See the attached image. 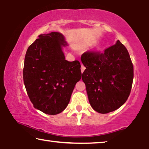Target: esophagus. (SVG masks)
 <instances>
[{
  "instance_id": "obj_1",
  "label": "esophagus",
  "mask_w": 149,
  "mask_h": 149,
  "mask_svg": "<svg viewBox=\"0 0 149 149\" xmlns=\"http://www.w3.org/2000/svg\"><path fill=\"white\" fill-rule=\"evenodd\" d=\"M85 70V67L84 66V65L81 64V73L84 72Z\"/></svg>"
}]
</instances>
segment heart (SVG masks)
<instances>
[{"mask_svg":"<svg viewBox=\"0 0 149 149\" xmlns=\"http://www.w3.org/2000/svg\"><path fill=\"white\" fill-rule=\"evenodd\" d=\"M103 49V47L101 45H97V47H96L95 48V51L97 52H100L102 50V49Z\"/></svg>","mask_w":149,"mask_h":149,"instance_id":"1","label":"heart"}]
</instances>
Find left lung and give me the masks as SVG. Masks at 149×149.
<instances>
[{
  "instance_id": "1",
  "label": "left lung",
  "mask_w": 149,
  "mask_h": 149,
  "mask_svg": "<svg viewBox=\"0 0 149 149\" xmlns=\"http://www.w3.org/2000/svg\"><path fill=\"white\" fill-rule=\"evenodd\" d=\"M86 68L82 80L93 110L107 114L127 100L133 79V66L129 52L118 40L104 53L86 52L81 56Z\"/></svg>"
}]
</instances>
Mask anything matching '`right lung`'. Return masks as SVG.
I'll use <instances>...</instances> for the list:
<instances>
[{"instance_id":"add662e5","label":"right lung","mask_w":149,"mask_h":149,"mask_svg":"<svg viewBox=\"0 0 149 149\" xmlns=\"http://www.w3.org/2000/svg\"><path fill=\"white\" fill-rule=\"evenodd\" d=\"M27 50L23 78L35 108L56 115L67 107L76 83L81 78L78 60H65L62 49L68 46L64 35L51 32L39 35Z\"/></svg>"}]
</instances>
